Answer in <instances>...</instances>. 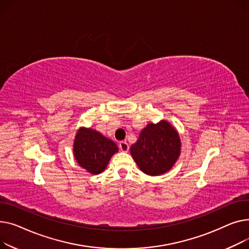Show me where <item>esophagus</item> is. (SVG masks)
Returning <instances> with one entry per match:
<instances>
[{"mask_svg":"<svg viewBox=\"0 0 249 249\" xmlns=\"http://www.w3.org/2000/svg\"><path fill=\"white\" fill-rule=\"evenodd\" d=\"M119 145H120V149L122 152H127L129 149V145L126 142H121Z\"/></svg>","mask_w":249,"mask_h":249,"instance_id":"34e87169","label":"esophagus"}]
</instances>
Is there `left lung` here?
Returning a JSON list of instances; mask_svg holds the SVG:
<instances>
[{"mask_svg": "<svg viewBox=\"0 0 249 249\" xmlns=\"http://www.w3.org/2000/svg\"><path fill=\"white\" fill-rule=\"evenodd\" d=\"M180 154L179 133L165 120L147 124L130 147V155L136 164L149 176H160L170 171Z\"/></svg>", "mask_w": 249, "mask_h": 249, "instance_id": "left-lung-1", "label": "left lung"}]
</instances>
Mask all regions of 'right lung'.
<instances>
[{
	"mask_svg": "<svg viewBox=\"0 0 249 249\" xmlns=\"http://www.w3.org/2000/svg\"><path fill=\"white\" fill-rule=\"evenodd\" d=\"M119 152L116 143L99 131L81 126L73 142V155L78 165L92 175L104 172L110 158Z\"/></svg>",
	"mask_w": 249,
	"mask_h": 249,
	"instance_id": "add662e5",
	"label": "right lung"
}]
</instances>
